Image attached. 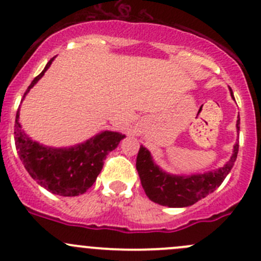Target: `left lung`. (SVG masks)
Returning a JSON list of instances; mask_svg holds the SVG:
<instances>
[{
  "label": "left lung",
  "mask_w": 261,
  "mask_h": 261,
  "mask_svg": "<svg viewBox=\"0 0 261 261\" xmlns=\"http://www.w3.org/2000/svg\"><path fill=\"white\" fill-rule=\"evenodd\" d=\"M236 127L239 133L240 118L236 122ZM238 152L239 143H236L232 156L222 168L204 174L179 177L163 172L156 164H154L149 150L141 145L136 158V169L140 177L141 186L149 199L162 206L188 207L204 198L207 194L212 193L221 186L232 169Z\"/></svg>",
  "instance_id": "1"
}]
</instances>
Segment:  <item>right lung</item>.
Returning a JSON list of instances; mask_svg holds the SVG:
<instances>
[{"instance_id":"1","label":"right lung","mask_w":261,"mask_h":261,"mask_svg":"<svg viewBox=\"0 0 261 261\" xmlns=\"http://www.w3.org/2000/svg\"><path fill=\"white\" fill-rule=\"evenodd\" d=\"M49 60L43 72L34 78L26 89L28 94L50 67ZM17 110L15 120V145L23 167L36 183L54 194L74 197L83 194L94 183L103 167V160L110 151L116 149L125 135L114 131H103L86 143L77 146L53 149L33 141L18 122Z\"/></svg>"}]
</instances>
